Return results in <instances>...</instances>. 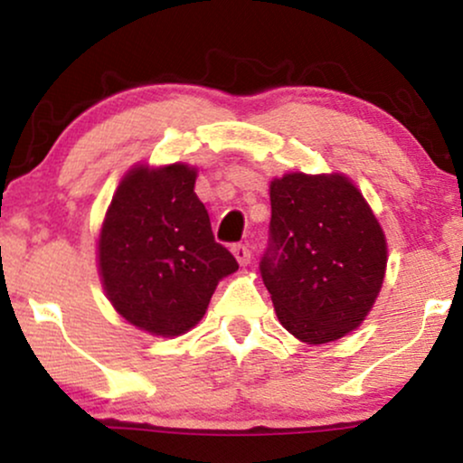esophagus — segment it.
<instances>
[{"label": "esophagus", "instance_id": "esophagus-1", "mask_svg": "<svg viewBox=\"0 0 463 463\" xmlns=\"http://www.w3.org/2000/svg\"><path fill=\"white\" fill-rule=\"evenodd\" d=\"M232 254H235V259L239 260V265H248L250 259H251V251L245 243H235L232 245Z\"/></svg>", "mask_w": 463, "mask_h": 463}]
</instances>
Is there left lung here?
Wrapping results in <instances>:
<instances>
[{
    "mask_svg": "<svg viewBox=\"0 0 463 463\" xmlns=\"http://www.w3.org/2000/svg\"><path fill=\"white\" fill-rule=\"evenodd\" d=\"M260 275L279 323L307 344L356 329L387 269V241L361 192L342 175L290 173L271 181Z\"/></svg>",
    "mask_w": 463,
    "mask_h": 463,
    "instance_id": "8db88e82",
    "label": "left lung"
}]
</instances>
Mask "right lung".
Listing matches in <instances>:
<instances>
[{"label": "right lung", "instance_id": "1", "mask_svg": "<svg viewBox=\"0 0 463 463\" xmlns=\"http://www.w3.org/2000/svg\"><path fill=\"white\" fill-rule=\"evenodd\" d=\"M185 164L124 177L100 232V273L110 303L154 335H181L204 316L215 286L235 273V256L213 239Z\"/></svg>", "mask_w": 463, "mask_h": 463}]
</instances>
